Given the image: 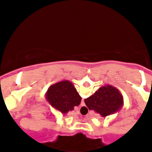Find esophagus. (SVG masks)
Listing matches in <instances>:
<instances>
[{
	"mask_svg": "<svg viewBox=\"0 0 152 152\" xmlns=\"http://www.w3.org/2000/svg\"><path fill=\"white\" fill-rule=\"evenodd\" d=\"M81 106H85V103H84V100H83V99H82V100H81Z\"/></svg>",
	"mask_w": 152,
	"mask_h": 152,
	"instance_id": "1",
	"label": "esophagus"
}]
</instances>
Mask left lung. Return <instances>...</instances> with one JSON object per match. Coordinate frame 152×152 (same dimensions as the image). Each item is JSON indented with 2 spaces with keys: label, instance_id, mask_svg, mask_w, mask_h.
Returning a JSON list of instances; mask_svg holds the SVG:
<instances>
[{
  "label": "left lung",
  "instance_id": "obj_1",
  "mask_svg": "<svg viewBox=\"0 0 152 152\" xmlns=\"http://www.w3.org/2000/svg\"><path fill=\"white\" fill-rule=\"evenodd\" d=\"M46 101L54 109L62 114L72 111L78 106L81 97L74 87V83L68 80H63L51 85L46 94Z\"/></svg>",
  "mask_w": 152,
  "mask_h": 152
}]
</instances>
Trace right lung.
Returning a JSON list of instances; mask_svg holds the SVG:
<instances>
[{"label": "right lung", "instance_id": "obj_1", "mask_svg": "<svg viewBox=\"0 0 152 152\" xmlns=\"http://www.w3.org/2000/svg\"><path fill=\"white\" fill-rule=\"evenodd\" d=\"M84 102L89 110H94L102 116H109L119 111L124 105L123 96L116 87L106 84L86 99Z\"/></svg>", "mask_w": 152, "mask_h": 152}]
</instances>
